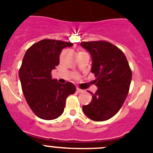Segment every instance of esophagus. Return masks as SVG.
I'll return each instance as SVG.
<instances>
[{"mask_svg":"<svg viewBox=\"0 0 153 153\" xmlns=\"http://www.w3.org/2000/svg\"><path fill=\"white\" fill-rule=\"evenodd\" d=\"M76 92L77 93H81V92H83V90H81V89L78 88V87H77L76 88Z\"/></svg>","mask_w":153,"mask_h":153,"instance_id":"esophagus-1","label":"esophagus"}]
</instances>
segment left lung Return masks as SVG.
I'll list each match as a JSON object with an SVG mask.
<instances>
[{
	"instance_id": "1",
	"label": "left lung",
	"mask_w": 153,
	"mask_h": 153,
	"mask_svg": "<svg viewBox=\"0 0 153 153\" xmlns=\"http://www.w3.org/2000/svg\"><path fill=\"white\" fill-rule=\"evenodd\" d=\"M80 45L92 57L91 72L98 87L89 105L82 107L87 117L105 121L114 117L123 105L129 90L131 71L125 54L106 41L82 42Z\"/></svg>"
}]
</instances>
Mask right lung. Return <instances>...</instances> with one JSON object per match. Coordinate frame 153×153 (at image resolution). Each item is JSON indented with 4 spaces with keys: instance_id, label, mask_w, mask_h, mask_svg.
<instances>
[{
    "instance_id": "1",
    "label": "right lung",
    "mask_w": 153,
    "mask_h": 153,
    "mask_svg": "<svg viewBox=\"0 0 153 153\" xmlns=\"http://www.w3.org/2000/svg\"><path fill=\"white\" fill-rule=\"evenodd\" d=\"M73 43L54 39H42L27 50L19 75L25 99L38 117L51 120L64 111L66 99L76 91L71 82L60 84L52 79L51 71L58 66L60 54Z\"/></svg>"
}]
</instances>
